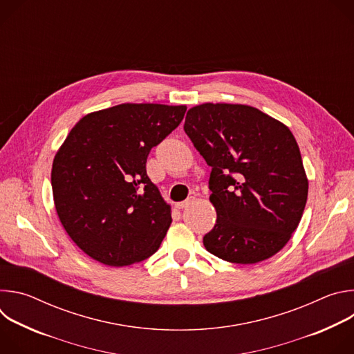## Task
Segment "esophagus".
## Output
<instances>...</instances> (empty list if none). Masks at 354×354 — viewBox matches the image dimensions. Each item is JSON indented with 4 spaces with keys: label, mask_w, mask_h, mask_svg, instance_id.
Instances as JSON below:
<instances>
[{
    "label": "esophagus",
    "mask_w": 354,
    "mask_h": 354,
    "mask_svg": "<svg viewBox=\"0 0 354 354\" xmlns=\"http://www.w3.org/2000/svg\"><path fill=\"white\" fill-rule=\"evenodd\" d=\"M193 200H194V197H189V198L180 201V203H176V209H179V210H180V209H186L189 205L193 203Z\"/></svg>",
    "instance_id": "esophagus-1"
}]
</instances>
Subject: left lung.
Segmentation results:
<instances>
[{"instance_id":"left-lung-1","label":"left lung","mask_w":354,"mask_h":354,"mask_svg":"<svg viewBox=\"0 0 354 354\" xmlns=\"http://www.w3.org/2000/svg\"><path fill=\"white\" fill-rule=\"evenodd\" d=\"M183 129L212 167L217 221L203 236L205 248L239 265L276 255L298 227L308 196L290 129L257 108L231 104L189 109Z\"/></svg>"}]
</instances>
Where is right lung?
Masks as SVG:
<instances>
[{"instance_id":"obj_1","label":"right lung","mask_w":354,"mask_h":354,"mask_svg":"<svg viewBox=\"0 0 354 354\" xmlns=\"http://www.w3.org/2000/svg\"><path fill=\"white\" fill-rule=\"evenodd\" d=\"M185 112L183 105L122 104L71 129L53 161V197L64 230L92 259L120 268L158 250L171 207L145 164Z\"/></svg>"}]
</instances>
